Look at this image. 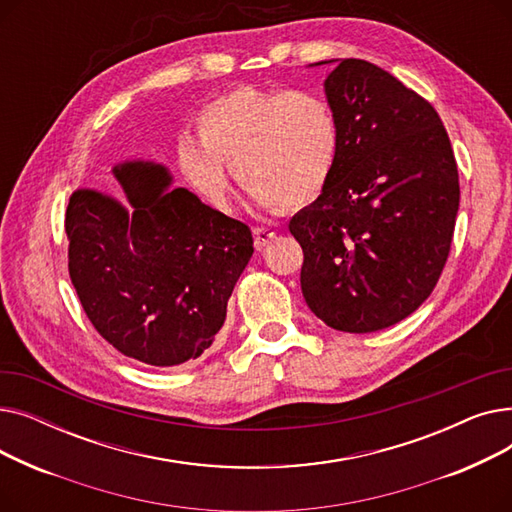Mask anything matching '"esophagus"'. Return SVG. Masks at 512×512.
Instances as JSON below:
<instances>
[{
	"label": "esophagus",
	"mask_w": 512,
	"mask_h": 512,
	"mask_svg": "<svg viewBox=\"0 0 512 512\" xmlns=\"http://www.w3.org/2000/svg\"><path fill=\"white\" fill-rule=\"evenodd\" d=\"M253 236H255V247L261 251L276 238V230L270 226H261V228L253 230Z\"/></svg>",
	"instance_id": "34e87169"
}]
</instances>
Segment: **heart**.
I'll list each match as a JSON object with an SVG mask.
<instances>
[{
    "label": "heart",
    "mask_w": 512,
    "mask_h": 512,
    "mask_svg": "<svg viewBox=\"0 0 512 512\" xmlns=\"http://www.w3.org/2000/svg\"><path fill=\"white\" fill-rule=\"evenodd\" d=\"M197 128L201 139H180V161L213 203L228 199L226 164L255 201L284 207L315 201L336 170L338 116L311 91L240 87L209 101Z\"/></svg>",
    "instance_id": "b5f03b06"
}]
</instances>
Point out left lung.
<instances>
[{"label": "left lung", "instance_id": "1", "mask_svg": "<svg viewBox=\"0 0 512 512\" xmlns=\"http://www.w3.org/2000/svg\"><path fill=\"white\" fill-rule=\"evenodd\" d=\"M340 149L326 191L288 224L301 288L334 330L369 334L409 317L446 265L461 186L446 128L390 72L342 60L326 78Z\"/></svg>", "mask_w": 512, "mask_h": 512}]
</instances>
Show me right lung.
Masks as SVG:
<instances>
[{
    "mask_svg": "<svg viewBox=\"0 0 512 512\" xmlns=\"http://www.w3.org/2000/svg\"><path fill=\"white\" fill-rule=\"evenodd\" d=\"M132 205L76 191L66 209L68 272L93 328L153 367L199 359L224 326L253 255L247 224L172 188L161 166L114 168Z\"/></svg>",
    "mask_w": 512,
    "mask_h": 512,
    "instance_id": "obj_1",
    "label": "right lung"
}]
</instances>
